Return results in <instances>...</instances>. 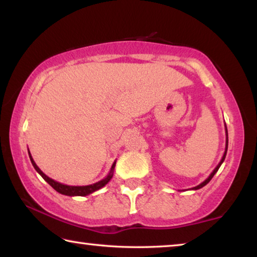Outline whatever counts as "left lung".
I'll list each match as a JSON object with an SVG mask.
<instances>
[{
    "label": "left lung",
    "mask_w": 257,
    "mask_h": 257,
    "mask_svg": "<svg viewBox=\"0 0 257 257\" xmlns=\"http://www.w3.org/2000/svg\"><path fill=\"white\" fill-rule=\"evenodd\" d=\"M227 151H228V130H227V125H225V150H224V153H223V156H222V159H221V161L219 162V164L216 165V168L214 169V170L212 171V173L210 176H208V178L207 179H205L204 180L202 184H199L198 186H196V187H194V188H191V190H197V189H199V188H202V187H204L205 185H207L208 182L211 181V179L213 178V176L215 175V173L217 172V170H219V168L221 167V164L223 163V161H224V159H225V155H227Z\"/></svg>",
    "instance_id": "8db88e82"
}]
</instances>
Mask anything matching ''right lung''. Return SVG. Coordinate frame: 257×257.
<instances>
[{
    "label": "right lung",
    "instance_id": "add662e5",
    "mask_svg": "<svg viewBox=\"0 0 257 257\" xmlns=\"http://www.w3.org/2000/svg\"><path fill=\"white\" fill-rule=\"evenodd\" d=\"M28 155H29L30 161H32V164H33V167L35 168V170L40 173L43 179H44L50 186L53 187V188L56 191H58V193L62 194V195H67V196H87V195H89V194L94 193V191L101 189L102 187L105 186L107 182L111 180V178L113 177V172H114L115 163H116V161L113 162L112 167H111V170H110V172H108V175L105 178H104V179L99 180L98 182H95V184L88 185V186H68V185L61 184V182H58V181H55L53 179H51L50 177H47L45 173L37 167V164L35 163V161L33 159L32 154H30L29 150H28Z\"/></svg>",
    "mask_w": 257,
    "mask_h": 257
}]
</instances>
